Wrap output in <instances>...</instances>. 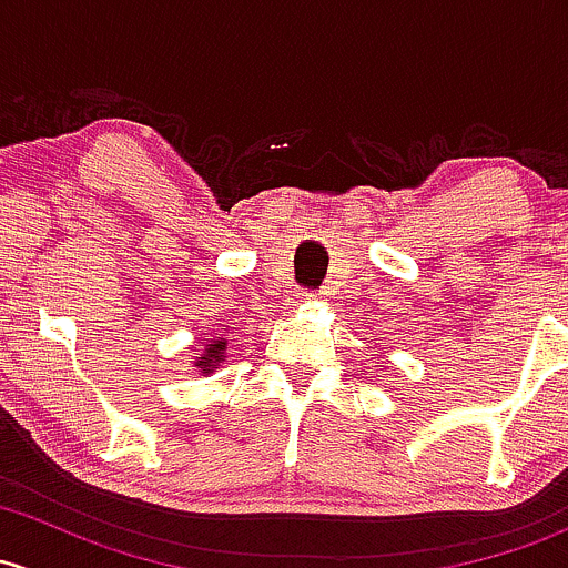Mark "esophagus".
Wrapping results in <instances>:
<instances>
[{
  "label": "esophagus",
  "instance_id": "34e87169",
  "mask_svg": "<svg viewBox=\"0 0 568 568\" xmlns=\"http://www.w3.org/2000/svg\"><path fill=\"white\" fill-rule=\"evenodd\" d=\"M313 291H307V288H302V291H296V304H307V302H313Z\"/></svg>",
  "mask_w": 568,
  "mask_h": 568
}]
</instances>
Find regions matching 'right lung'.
<instances>
[{"instance_id":"1","label":"right lung","mask_w":568,"mask_h":568,"mask_svg":"<svg viewBox=\"0 0 568 568\" xmlns=\"http://www.w3.org/2000/svg\"><path fill=\"white\" fill-rule=\"evenodd\" d=\"M223 351H225L223 339H214V343H209V348L204 351V356H199V364H195V367H201V369H206V373H212V369L217 367V362L223 359Z\"/></svg>"}]
</instances>
